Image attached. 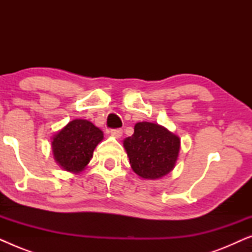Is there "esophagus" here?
<instances>
[{
  "mask_svg": "<svg viewBox=\"0 0 252 252\" xmlns=\"http://www.w3.org/2000/svg\"><path fill=\"white\" fill-rule=\"evenodd\" d=\"M111 135L116 136V137H120L123 135V129L122 128H116V129H111L110 130Z\"/></svg>",
  "mask_w": 252,
  "mask_h": 252,
  "instance_id": "esophagus-1",
  "label": "esophagus"
}]
</instances>
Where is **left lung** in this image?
<instances>
[{
  "label": "left lung",
  "mask_w": 252,
  "mask_h": 252,
  "mask_svg": "<svg viewBox=\"0 0 252 252\" xmlns=\"http://www.w3.org/2000/svg\"><path fill=\"white\" fill-rule=\"evenodd\" d=\"M130 166L143 179H158L173 170L180 150V139L163 126L137 123L134 134L124 140Z\"/></svg>",
  "instance_id": "left-lung-1"
}]
</instances>
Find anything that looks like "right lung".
Segmentation results:
<instances>
[{"mask_svg":"<svg viewBox=\"0 0 252 252\" xmlns=\"http://www.w3.org/2000/svg\"><path fill=\"white\" fill-rule=\"evenodd\" d=\"M103 132L84 119L72 120L51 141L54 157L65 171L79 173L87 166Z\"/></svg>","mask_w":252,"mask_h":252,"instance_id":"right-lung-1","label":"right lung"}]
</instances>
